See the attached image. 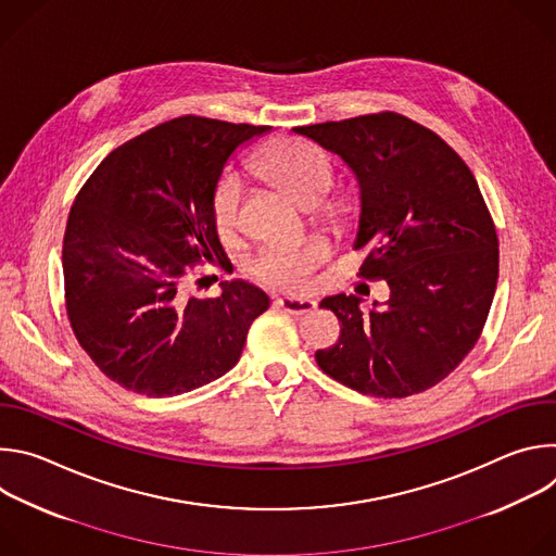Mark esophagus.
<instances>
[{"label": "esophagus", "mask_w": 556, "mask_h": 556, "mask_svg": "<svg viewBox=\"0 0 556 556\" xmlns=\"http://www.w3.org/2000/svg\"><path fill=\"white\" fill-rule=\"evenodd\" d=\"M277 305L290 314H307L316 307V301L305 296H279Z\"/></svg>", "instance_id": "obj_1"}]
</instances>
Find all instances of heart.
Wrapping results in <instances>:
<instances>
[{"label":"heart","mask_w":556,"mask_h":556,"mask_svg":"<svg viewBox=\"0 0 556 556\" xmlns=\"http://www.w3.org/2000/svg\"><path fill=\"white\" fill-rule=\"evenodd\" d=\"M253 172L303 208L321 204L332 187V165L328 155L319 147L303 140H279L262 149L253 161ZM240 204V178L224 176L211 198L213 222L222 237H230L235 232ZM326 257V242L314 240V237L290 244H270L255 257L253 275L264 283L299 290Z\"/></svg>","instance_id":"obj_1"}]
</instances>
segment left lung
I'll return each mask as SVG.
<instances>
[{
  "label": "left lung",
  "instance_id": "1",
  "mask_svg": "<svg viewBox=\"0 0 556 556\" xmlns=\"http://www.w3.org/2000/svg\"><path fill=\"white\" fill-rule=\"evenodd\" d=\"M294 134L337 153L354 174V249L369 251L361 277L389 286V299L369 312L356 294L321 301L341 337L316 350V363L376 399L438 384L478 343L497 288L500 242L478 180L438 134L393 112Z\"/></svg>",
  "mask_w": 556,
  "mask_h": 556
}]
</instances>
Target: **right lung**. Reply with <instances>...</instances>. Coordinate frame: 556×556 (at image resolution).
<instances>
[{
  "instance_id": "1",
  "label": "right lung",
  "mask_w": 556,
  "mask_h": 556,
  "mask_svg": "<svg viewBox=\"0 0 556 556\" xmlns=\"http://www.w3.org/2000/svg\"><path fill=\"white\" fill-rule=\"evenodd\" d=\"M270 127L182 116L114 149L78 193L63 237L74 337L121 387L167 399L230 371L268 294L224 281L189 296L193 264L224 260L211 198L235 149Z\"/></svg>"
}]
</instances>
